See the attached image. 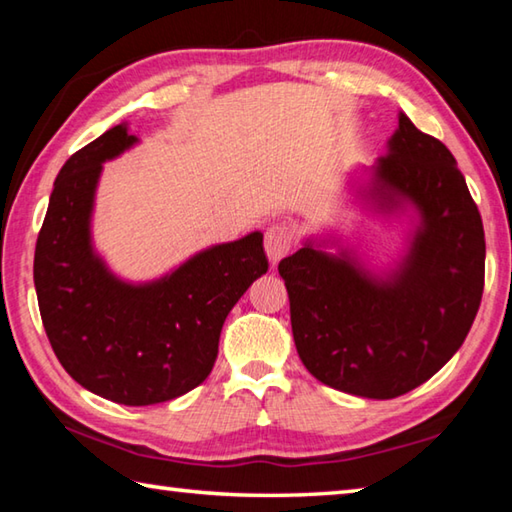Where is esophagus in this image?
I'll return each instance as SVG.
<instances>
[{
    "mask_svg": "<svg viewBox=\"0 0 512 512\" xmlns=\"http://www.w3.org/2000/svg\"><path fill=\"white\" fill-rule=\"evenodd\" d=\"M264 248H266L268 259H271V264H277L282 257H287L289 250L293 248V232L289 225L284 223L271 225V228L266 230Z\"/></svg>",
    "mask_w": 512,
    "mask_h": 512,
    "instance_id": "obj_1",
    "label": "esophagus"
}]
</instances>
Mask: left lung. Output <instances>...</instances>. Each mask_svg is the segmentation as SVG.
I'll return each instance as SVG.
<instances>
[{
    "instance_id": "1",
    "label": "left lung",
    "mask_w": 512,
    "mask_h": 512,
    "mask_svg": "<svg viewBox=\"0 0 512 512\" xmlns=\"http://www.w3.org/2000/svg\"><path fill=\"white\" fill-rule=\"evenodd\" d=\"M363 196L379 210L411 205L418 228L391 273L307 239L277 271L287 284L293 341L305 368L336 391L393 400L461 348L483 296L479 207L447 146L400 115Z\"/></svg>"
}]
</instances>
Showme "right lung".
<instances>
[{"mask_svg": "<svg viewBox=\"0 0 512 512\" xmlns=\"http://www.w3.org/2000/svg\"><path fill=\"white\" fill-rule=\"evenodd\" d=\"M137 144L112 126L60 169L33 282L47 339L69 377L126 406L176 400L203 384L230 309L268 271L262 232L205 248L160 280L131 284L94 253V192L108 162Z\"/></svg>", "mask_w": 512, "mask_h": 512, "instance_id": "add662e5", "label": "right lung"}]
</instances>
